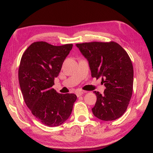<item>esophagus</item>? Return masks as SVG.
Masks as SVG:
<instances>
[{
	"label": "esophagus",
	"mask_w": 153,
	"mask_h": 153,
	"mask_svg": "<svg viewBox=\"0 0 153 153\" xmlns=\"http://www.w3.org/2000/svg\"><path fill=\"white\" fill-rule=\"evenodd\" d=\"M86 93H87V92L85 91H77V92L76 93V95H77V97H79V96L82 95L83 94Z\"/></svg>",
	"instance_id": "34e87169"
}]
</instances>
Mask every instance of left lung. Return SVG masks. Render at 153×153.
I'll use <instances>...</instances> for the list:
<instances>
[{
  "label": "left lung",
  "instance_id": "8db88e82",
  "mask_svg": "<svg viewBox=\"0 0 153 153\" xmlns=\"http://www.w3.org/2000/svg\"><path fill=\"white\" fill-rule=\"evenodd\" d=\"M87 60L91 76L102 77L104 94L94 91L97 102L94 116L104 121L121 117L128 108L133 92L134 68L126 51L115 42H91L76 44Z\"/></svg>",
  "mask_w": 153,
  "mask_h": 153
}]
</instances>
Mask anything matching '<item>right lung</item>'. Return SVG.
Wrapping results in <instances>:
<instances>
[{
	"label": "right lung",
	"mask_w": 153,
	"mask_h": 153,
	"mask_svg": "<svg viewBox=\"0 0 153 153\" xmlns=\"http://www.w3.org/2000/svg\"><path fill=\"white\" fill-rule=\"evenodd\" d=\"M72 47L35 42L21 58L18 79L24 101L35 118L48 127L58 126L68 120L77 99L75 94L58 93L52 88Z\"/></svg>",
	"instance_id": "obj_1"
}]
</instances>
